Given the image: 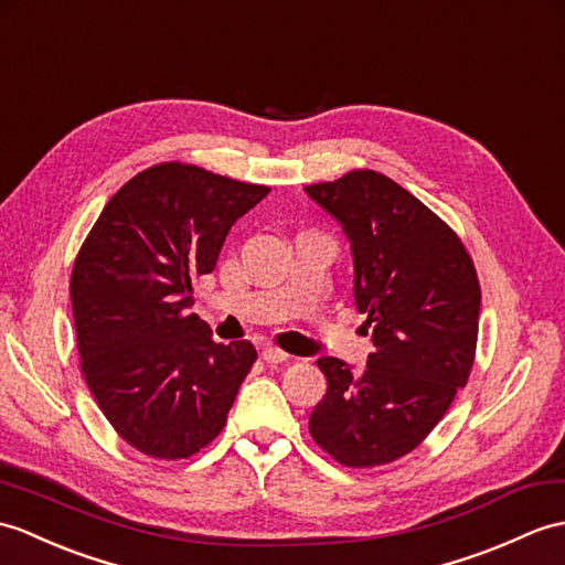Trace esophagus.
Here are the masks:
<instances>
[{
	"instance_id": "obj_1",
	"label": "esophagus",
	"mask_w": 565,
	"mask_h": 565,
	"mask_svg": "<svg viewBox=\"0 0 565 565\" xmlns=\"http://www.w3.org/2000/svg\"><path fill=\"white\" fill-rule=\"evenodd\" d=\"M262 361H265L267 365H279V363L288 361V353H284L281 349L267 347V349H262Z\"/></svg>"
}]
</instances>
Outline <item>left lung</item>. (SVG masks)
I'll return each instance as SVG.
<instances>
[{
    "mask_svg": "<svg viewBox=\"0 0 565 565\" xmlns=\"http://www.w3.org/2000/svg\"><path fill=\"white\" fill-rule=\"evenodd\" d=\"M339 221L353 257V300L373 332L363 373L318 359L324 397L310 436L347 467L387 465L412 452L467 385L481 288L450 226L375 170L303 188Z\"/></svg>",
    "mask_w": 565,
    "mask_h": 565,
    "instance_id": "obj_1",
    "label": "left lung"
}]
</instances>
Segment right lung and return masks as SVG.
Returning a JSON list of instances; mask_svg holds the SVG:
<instances>
[{
  "instance_id": "right-lung-1",
  "label": "right lung",
  "mask_w": 565,
  "mask_h": 565,
  "mask_svg": "<svg viewBox=\"0 0 565 565\" xmlns=\"http://www.w3.org/2000/svg\"><path fill=\"white\" fill-rule=\"evenodd\" d=\"M267 194L196 166H153L115 192L76 255L70 294L88 390L156 460L212 443L257 359L250 342H214L190 308L233 223Z\"/></svg>"
}]
</instances>
